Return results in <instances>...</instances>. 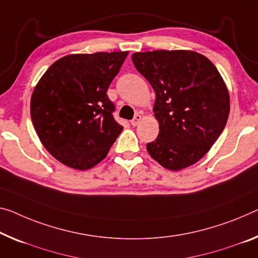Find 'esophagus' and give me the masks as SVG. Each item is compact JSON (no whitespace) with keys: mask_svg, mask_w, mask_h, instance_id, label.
Instances as JSON below:
<instances>
[{"mask_svg":"<svg viewBox=\"0 0 258 258\" xmlns=\"http://www.w3.org/2000/svg\"><path fill=\"white\" fill-rule=\"evenodd\" d=\"M141 121H142V116L140 115V114H136V115H135L134 118L132 120V124H133L134 126H136V125L140 124Z\"/></svg>","mask_w":258,"mask_h":258,"instance_id":"34e87169","label":"esophagus"}]
</instances>
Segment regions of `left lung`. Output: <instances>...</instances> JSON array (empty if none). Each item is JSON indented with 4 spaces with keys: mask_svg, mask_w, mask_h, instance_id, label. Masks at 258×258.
Here are the masks:
<instances>
[{
    "mask_svg": "<svg viewBox=\"0 0 258 258\" xmlns=\"http://www.w3.org/2000/svg\"><path fill=\"white\" fill-rule=\"evenodd\" d=\"M136 69L156 92L157 140L146 150L169 170L202 159L223 133L229 114V94L215 64L197 51L153 50L134 53Z\"/></svg>",
    "mask_w": 258,
    "mask_h": 258,
    "instance_id": "8db88e82",
    "label": "left lung"
}]
</instances>
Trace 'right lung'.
<instances>
[{
	"instance_id": "right-lung-1",
	"label": "right lung",
	"mask_w": 258,
	"mask_h": 258,
	"mask_svg": "<svg viewBox=\"0 0 258 258\" xmlns=\"http://www.w3.org/2000/svg\"><path fill=\"white\" fill-rule=\"evenodd\" d=\"M128 51L70 54L51 64L31 97V118L55 159L85 170L105 159L123 130L107 90Z\"/></svg>"
}]
</instances>
